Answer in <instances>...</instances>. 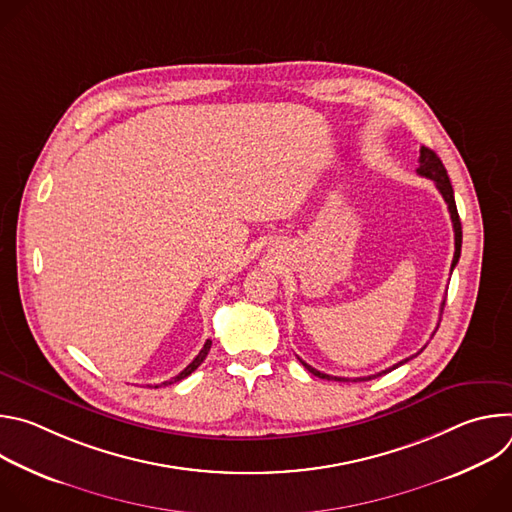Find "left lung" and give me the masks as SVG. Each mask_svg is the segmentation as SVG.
<instances>
[{"mask_svg": "<svg viewBox=\"0 0 512 512\" xmlns=\"http://www.w3.org/2000/svg\"><path fill=\"white\" fill-rule=\"evenodd\" d=\"M417 174H419V176H423V178L433 180V182H435V188L440 190V194L444 196V200H446V204H448V210H450V216H452V225H454V247H456V251H454V259H452V271H454L456 263L460 261V253H462V223H460V216H458V208H456L454 188H452L450 176H448V172H446V168H444L442 160L437 158V154H435L433 150L425 148V145H421V150H419V168H417ZM444 306H446V300L442 302L440 312H444ZM421 350H423V348H421ZM421 350H419V352H421ZM419 352H417V354H419ZM407 360H409V358H405V360H401V362L393 364L391 369L381 371V373H377V375H371V377H360V379H354V381H371V379H375V377H381V375H385V373L395 371L397 367H401V364H405ZM300 362L304 364V367H306L314 377L328 379V381H350V379L330 377V375H326V373H320V371H316L314 367H310V364H306L302 358H300Z\"/></svg>", "mask_w": 512, "mask_h": 512, "instance_id": "obj_1", "label": "left lung"}]
</instances>
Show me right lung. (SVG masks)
<instances>
[{"label":"right lung","mask_w":512,"mask_h":512,"mask_svg":"<svg viewBox=\"0 0 512 512\" xmlns=\"http://www.w3.org/2000/svg\"><path fill=\"white\" fill-rule=\"evenodd\" d=\"M210 346H212V340H206L204 342V346H202V350L198 352V356L188 364V367L180 373V375H176V377H172L170 381H166V383H162V385H172V383H178V381H182V379H186L188 375H192L198 367H200V364H202V360L206 358V354H208V350H210ZM158 387V385H156Z\"/></svg>","instance_id":"add662e5"}]
</instances>
